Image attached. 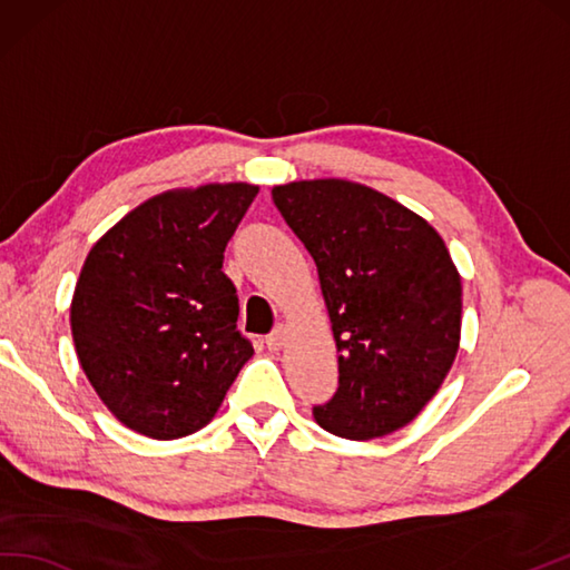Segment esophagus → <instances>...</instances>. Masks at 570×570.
I'll list each match as a JSON object with an SVG mask.
<instances>
[{
	"mask_svg": "<svg viewBox=\"0 0 570 570\" xmlns=\"http://www.w3.org/2000/svg\"><path fill=\"white\" fill-rule=\"evenodd\" d=\"M285 336H287V328L283 324H277L273 332L265 336V346H268L271 351H281L285 344Z\"/></svg>",
	"mask_w": 570,
	"mask_h": 570,
	"instance_id": "esophagus-1",
	"label": "esophagus"
}]
</instances>
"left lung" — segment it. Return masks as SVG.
Returning a JSON list of instances; mask_svg holds the SVG:
<instances>
[{
    "label": "left lung",
    "mask_w": 570,
    "mask_h": 570,
    "mask_svg": "<svg viewBox=\"0 0 570 570\" xmlns=\"http://www.w3.org/2000/svg\"><path fill=\"white\" fill-rule=\"evenodd\" d=\"M273 202L317 263L338 351V387L314 404L336 436L368 441L434 397L461 338V277L441 236L371 187L305 180Z\"/></svg>",
    "instance_id": "left-lung-1"
}]
</instances>
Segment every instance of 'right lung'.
Masks as SVG:
<instances>
[{
  "label": "right lung",
  "mask_w": 570,
  "mask_h": 570,
  "mask_svg": "<svg viewBox=\"0 0 570 570\" xmlns=\"http://www.w3.org/2000/svg\"><path fill=\"white\" fill-rule=\"evenodd\" d=\"M256 195L246 183L158 195L87 256L70 307L75 351L97 395L134 432H197L253 356L222 265Z\"/></svg>",
  "instance_id": "obj_1"
}]
</instances>
